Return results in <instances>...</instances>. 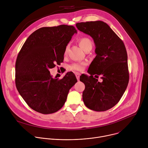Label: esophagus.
I'll return each mask as SVG.
<instances>
[{
    "label": "esophagus",
    "instance_id": "34e87169",
    "mask_svg": "<svg viewBox=\"0 0 148 148\" xmlns=\"http://www.w3.org/2000/svg\"><path fill=\"white\" fill-rule=\"evenodd\" d=\"M75 76H76V78H77V80H78V81H79V79L80 74H79V73H75Z\"/></svg>",
    "mask_w": 148,
    "mask_h": 148
}]
</instances>
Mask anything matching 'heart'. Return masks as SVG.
Returning <instances> with one entry per match:
<instances>
[{"mask_svg": "<svg viewBox=\"0 0 148 148\" xmlns=\"http://www.w3.org/2000/svg\"><path fill=\"white\" fill-rule=\"evenodd\" d=\"M78 43L79 46L85 51H87L89 50H91L92 47V41L90 38L87 37H82L79 38L78 41ZM70 46L67 45L66 48L64 52V56H67L69 50ZM87 66V64L86 62H75L74 64H71L70 66V68L72 70L77 71H82L86 68V66Z\"/></svg>", "mask_w": 148, "mask_h": 148, "instance_id": "heart-1", "label": "heart"}]
</instances>
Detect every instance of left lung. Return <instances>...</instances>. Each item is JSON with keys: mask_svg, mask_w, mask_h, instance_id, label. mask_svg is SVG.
Here are the masks:
<instances>
[{"mask_svg": "<svg viewBox=\"0 0 148 148\" xmlns=\"http://www.w3.org/2000/svg\"><path fill=\"white\" fill-rule=\"evenodd\" d=\"M77 29L94 40L97 54L89 67L91 75H81L85 84L82 99L95 111H105L119 101L129 82L127 52L122 40L102 21L77 23ZM100 75L101 83L95 77ZM95 77H94L93 76Z\"/></svg>", "mask_w": 148, "mask_h": 148, "instance_id": "left-lung-1", "label": "left lung"}]
</instances>
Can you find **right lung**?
<instances>
[{
	"label": "right lung",
	"mask_w": 148,
	"mask_h": 148,
	"mask_svg": "<svg viewBox=\"0 0 148 148\" xmlns=\"http://www.w3.org/2000/svg\"><path fill=\"white\" fill-rule=\"evenodd\" d=\"M77 33L74 26L65 25L41 27L30 35L19 51L15 66L16 86L33 110L43 114L58 111L77 82L73 72L58 79L52 78L49 70L63 62L65 48Z\"/></svg>",
	"instance_id": "right-lung-1"
}]
</instances>
